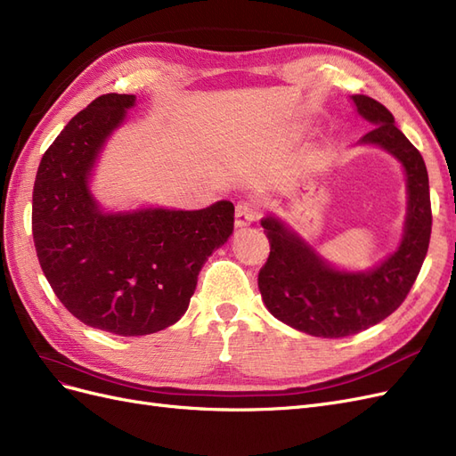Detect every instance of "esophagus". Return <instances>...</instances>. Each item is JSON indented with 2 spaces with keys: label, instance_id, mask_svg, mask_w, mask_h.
<instances>
[{
  "label": "esophagus",
  "instance_id": "esophagus-1",
  "mask_svg": "<svg viewBox=\"0 0 456 456\" xmlns=\"http://www.w3.org/2000/svg\"><path fill=\"white\" fill-rule=\"evenodd\" d=\"M258 218V209L249 203V201H241L238 203L236 207V226H249L251 223H255V220Z\"/></svg>",
  "mask_w": 456,
  "mask_h": 456
}]
</instances>
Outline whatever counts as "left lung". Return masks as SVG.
<instances>
[{
  "instance_id": "left-lung-1",
  "label": "left lung",
  "mask_w": 456,
  "mask_h": 456,
  "mask_svg": "<svg viewBox=\"0 0 456 456\" xmlns=\"http://www.w3.org/2000/svg\"><path fill=\"white\" fill-rule=\"evenodd\" d=\"M352 101L357 112L375 123L362 142L388 150L407 173L409 213L399 249L372 272L346 273L327 266L275 218L260 223L270 241V256L258 273L266 308L280 322L323 338L360 333L402 306L422 268L432 233L430 186L420 151L395 127L388 108L367 94H354Z\"/></svg>"
}]
</instances>
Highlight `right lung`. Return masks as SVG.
<instances>
[{
	"label": "right lung",
	"mask_w": 456,
	"mask_h": 456,
	"mask_svg": "<svg viewBox=\"0 0 456 456\" xmlns=\"http://www.w3.org/2000/svg\"><path fill=\"white\" fill-rule=\"evenodd\" d=\"M134 94L108 93L76 114L39 161L32 233L45 278L74 317L121 337L150 335L188 310L205 260L233 232V205L104 215L87 178Z\"/></svg>",
	"instance_id": "add662e5"
}]
</instances>
